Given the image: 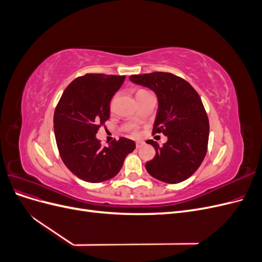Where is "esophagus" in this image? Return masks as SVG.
<instances>
[{"instance_id":"1","label":"esophagus","mask_w":262,"mask_h":262,"mask_svg":"<svg viewBox=\"0 0 262 262\" xmlns=\"http://www.w3.org/2000/svg\"><path fill=\"white\" fill-rule=\"evenodd\" d=\"M136 145H137V147L139 148V147L144 145V142H143V141H137V142H136Z\"/></svg>"}]
</instances>
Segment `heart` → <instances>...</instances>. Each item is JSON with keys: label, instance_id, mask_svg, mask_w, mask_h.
<instances>
[{"label": "heart", "instance_id": "obj_1", "mask_svg": "<svg viewBox=\"0 0 262 262\" xmlns=\"http://www.w3.org/2000/svg\"><path fill=\"white\" fill-rule=\"evenodd\" d=\"M141 93H145V91H140V92H139L137 95H139V94H141Z\"/></svg>", "mask_w": 262, "mask_h": 262}]
</instances>
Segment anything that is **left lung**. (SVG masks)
<instances>
[{"instance_id": "obj_1", "label": "left lung", "mask_w": 262, "mask_h": 262, "mask_svg": "<svg viewBox=\"0 0 262 262\" xmlns=\"http://www.w3.org/2000/svg\"><path fill=\"white\" fill-rule=\"evenodd\" d=\"M134 84L147 87L157 96L158 109L153 133H163L167 142H149L156 154L145 164L150 176L166 184H178L199 168L207 154L209 119L193 87L171 73L131 75Z\"/></svg>"}]
</instances>
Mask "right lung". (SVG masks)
<instances>
[{
  "mask_svg": "<svg viewBox=\"0 0 262 262\" xmlns=\"http://www.w3.org/2000/svg\"><path fill=\"white\" fill-rule=\"evenodd\" d=\"M125 76L85 74L62 94L54 112V136L63 163L76 177L101 182L120 171L125 157L136 148L132 140L120 138L101 146L96 133L110 116V100Z\"/></svg>",
  "mask_w": 262,
  "mask_h": 262,
  "instance_id": "add662e5",
  "label": "right lung"
}]
</instances>
